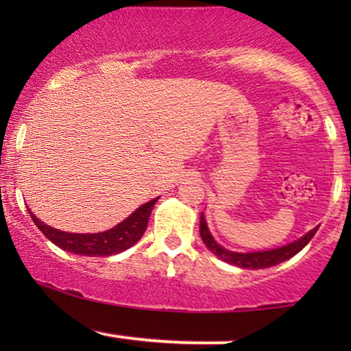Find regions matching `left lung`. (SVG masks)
Segmentation results:
<instances>
[{
  "instance_id": "left-lung-1",
  "label": "left lung",
  "mask_w": 351,
  "mask_h": 351,
  "mask_svg": "<svg viewBox=\"0 0 351 351\" xmlns=\"http://www.w3.org/2000/svg\"><path fill=\"white\" fill-rule=\"evenodd\" d=\"M317 229L318 226L313 228L312 231H308L307 234L302 236L300 239L293 241V243L285 244L277 249H269V251H257V252H234V251H229V249L223 247V245L216 243L215 237H213L211 232H209L208 223L206 219H204L203 213H201L199 216V234L204 245H206L209 251L215 254L216 257H219L221 261L243 269H267V267H272V265H277L284 263V261L291 259V257L295 256L297 252H300L302 249L310 243V239L315 236Z\"/></svg>"
}]
</instances>
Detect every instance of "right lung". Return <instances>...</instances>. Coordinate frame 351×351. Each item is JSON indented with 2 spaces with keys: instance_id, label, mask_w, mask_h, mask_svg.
Listing matches in <instances>:
<instances>
[{
  "instance_id": "add662e5",
  "label": "right lung",
  "mask_w": 351,
  "mask_h": 351,
  "mask_svg": "<svg viewBox=\"0 0 351 351\" xmlns=\"http://www.w3.org/2000/svg\"><path fill=\"white\" fill-rule=\"evenodd\" d=\"M156 201H158V198H153L148 203L136 208V211L132 213L127 219H123L122 223H119L117 226L108 229V231L92 232V234L59 231V229L44 224L39 217L33 215L29 208H27V213L33 217L34 224L39 228V231L58 247L67 252L79 254V256L106 257L127 251L128 247L138 243L140 237L143 236L145 229L148 226V217H150L152 209L155 206Z\"/></svg>"
}]
</instances>
